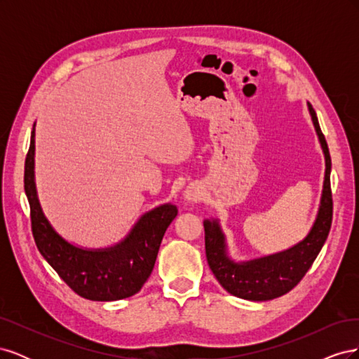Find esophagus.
<instances>
[{"label": "esophagus", "mask_w": 359, "mask_h": 359, "mask_svg": "<svg viewBox=\"0 0 359 359\" xmlns=\"http://www.w3.org/2000/svg\"><path fill=\"white\" fill-rule=\"evenodd\" d=\"M202 198V190L196 184H190V186L184 191V199L187 202H198Z\"/></svg>", "instance_id": "obj_1"}]
</instances>
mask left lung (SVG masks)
<instances>
[{
  "label": "left lung",
  "instance_id": "left-lung-1",
  "mask_svg": "<svg viewBox=\"0 0 359 359\" xmlns=\"http://www.w3.org/2000/svg\"><path fill=\"white\" fill-rule=\"evenodd\" d=\"M307 106L325 154L322 198L318 217L309 235L285 252L245 260V262H235L227 255L226 236L219 220L203 222L206 260L219 283L233 297L248 301H268L285 295L306 276L328 238L332 222V194L330 182L331 156L316 112L310 103H307Z\"/></svg>",
  "mask_w": 359,
  "mask_h": 359
}]
</instances>
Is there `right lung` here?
<instances>
[{
  "label": "right lung",
  "mask_w": 359,
  "mask_h": 359,
  "mask_svg": "<svg viewBox=\"0 0 359 359\" xmlns=\"http://www.w3.org/2000/svg\"><path fill=\"white\" fill-rule=\"evenodd\" d=\"M34 136L32 127L24 187L31 210L32 236L39 252L82 298L116 301L135 295L151 276L163 235L178 214L177 206L165 203L144 214L124 240L112 247H76L64 240L43 214L34 181Z\"/></svg>",
  "instance_id": "add662e5"
}]
</instances>
